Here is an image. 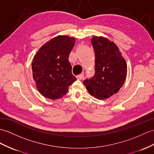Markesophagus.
I'll use <instances>...</instances> for the list:
<instances>
[{
    "instance_id": "obj_1",
    "label": "esophagus",
    "mask_w": 154,
    "mask_h": 154,
    "mask_svg": "<svg viewBox=\"0 0 154 154\" xmlns=\"http://www.w3.org/2000/svg\"><path fill=\"white\" fill-rule=\"evenodd\" d=\"M76 78L78 80H82L84 78V74H81L80 75H78L76 76Z\"/></svg>"
}]
</instances>
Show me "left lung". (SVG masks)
I'll use <instances>...</instances> for the list:
<instances>
[{
  "mask_svg": "<svg viewBox=\"0 0 154 154\" xmlns=\"http://www.w3.org/2000/svg\"><path fill=\"white\" fill-rule=\"evenodd\" d=\"M91 44L95 54V74L84 84L97 99H107L118 93L126 79L127 64L116 44L103 36H93Z\"/></svg>",
  "mask_w": 154,
  "mask_h": 154,
  "instance_id": "8db88e82",
  "label": "left lung"
}]
</instances>
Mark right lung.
I'll return each instance as SVG.
<instances>
[{
    "mask_svg": "<svg viewBox=\"0 0 154 154\" xmlns=\"http://www.w3.org/2000/svg\"><path fill=\"white\" fill-rule=\"evenodd\" d=\"M76 38L59 35L45 43L34 56L32 77L36 88L46 98H61L76 80L69 61Z\"/></svg>",
    "mask_w": 154,
    "mask_h": 154,
    "instance_id": "1",
    "label": "right lung"
}]
</instances>
